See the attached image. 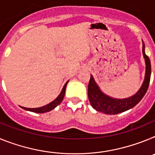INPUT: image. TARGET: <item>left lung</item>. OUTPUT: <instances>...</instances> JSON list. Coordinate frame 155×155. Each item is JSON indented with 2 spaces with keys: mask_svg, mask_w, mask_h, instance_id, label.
<instances>
[{
  "mask_svg": "<svg viewBox=\"0 0 155 155\" xmlns=\"http://www.w3.org/2000/svg\"><path fill=\"white\" fill-rule=\"evenodd\" d=\"M142 52H143V55L144 57L145 63H146L145 79L141 87L134 96L130 97L128 98H124V99H116V98L107 96L100 91L99 87L94 82L93 77L91 75V78H90L88 87H87V95H88L90 103L94 109L105 114L116 115L134 107L143 98L148 88L149 84H150V73H151L150 59L145 54L143 42Z\"/></svg>",
  "mask_w": 155,
  "mask_h": 155,
  "instance_id": "obj_1",
  "label": "left lung"
}]
</instances>
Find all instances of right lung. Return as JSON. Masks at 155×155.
<instances>
[{
    "instance_id": "right-lung-1",
    "label": "right lung",
    "mask_w": 155,
    "mask_h": 155,
    "mask_svg": "<svg viewBox=\"0 0 155 155\" xmlns=\"http://www.w3.org/2000/svg\"><path fill=\"white\" fill-rule=\"evenodd\" d=\"M68 81L66 82V84H64V87H63L62 91H61V94L56 98L54 101H53L52 102H50V104H48V105H45V106H42V107H39V108H35V109H29V108H25V107H21L22 109H25V110L28 111H31V112H33V113H46V112H50V110L53 109L55 107H57V105H60L61 102H62L63 98L64 97V94H65V90H66V87H67V84H68Z\"/></svg>"
}]
</instances>
